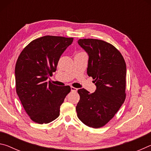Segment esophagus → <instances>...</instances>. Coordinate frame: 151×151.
Masks as SVG:
<instances>
[{
  "instance_id": "esophagus-1",
  "label": "esophagus",
  "mask_w": 151,
  "mask_h": 151,
  "mask_svg": "<svg viewBox=\"0 0 151 151\" xmlns=\"http://www.w3.org/2000/svg\"><path fill=\"white\" fill-rule=\"evenodd\" d=\"M70 90H71V91H73V92H76V91H77V90H78V88L73 87V86H71Z\"/></svg>"
}]
</instances>
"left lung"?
Instances as JSON below:
<instances>
[{
    "instance_id": "8db88e82",
    "label": "left lung",
    "mask_w": 151,
    "mask_h": 151,
    "mask_svg": "<svg viewBox=\"0 0 151 151\" xmlns=\"http://www.w3.org/2000/svg\"><path fill=\"white\" fill-rule=\"evenodd\" d=\"M78 44L88 55L87 74L94 80L96 89L91 94L78 89L80 101L76 111L84 124L96 129L111 121L124 103L126 63L121 53L104 40L79 39Z\"/></svg>"
}]
</instances>
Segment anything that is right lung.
I'll return each instance as SVG.
<instances>
[{
	"label": "right lung",
	"mask_w": 151,
	"mask_h": 151,
	"mask_svg": "<svg viewBox=\"0 0 151 151\" xmlns=\"http://www.w3.org/2000/svg\"><path fill=\"white\" fill-rule=\"evenodd\" d=\"M73 38L45 36L30 42L20 53L15 66L16 91L25 111L37 123L58 118L60 106L70 93L69 86L47 82L57 70L60 56Z\"/></svg>",
	"instance_id": "add662e5"
}]
</instances>
